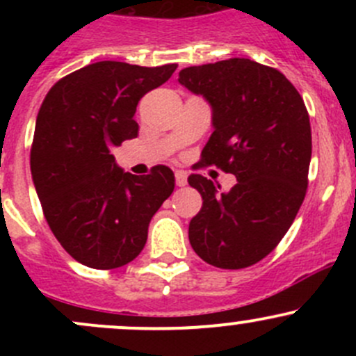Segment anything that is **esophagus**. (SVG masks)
Here are the masks:
<instances>
[{
  "label": "esophagus",
  "mask_w": 356,
  "mask_h": 356,
  "mask_svg": "<svg viewBox=\"0 0 356 356\" xmlns=\"http://www.w3.org/2000/svg\"><path fill=\"white\" fill-rule=\"evenodd\" d=\"M175 184H177L179 188H184V186L188 184V174L182 170L175 172Z\"/></svg>",
  "instance_id": "1"
}]
</instances>
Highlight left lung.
<instances>
[{"instance_id":"obj_1","label":"left lung","mask_w":356,"mask_h":356,"mask_svg":"<svg viewBox=\"0 0 356 356\" xmlns=\"http://www.w3.org/2000/svg\"><path fill=\"white\" fill-rule=\"evenodd\" d=\"M179 82L211 106L213 132L196 167L215 165L238 179L222 193L210 179L189 175L203 198L189 243L213 267H250L284 238L307 195V106L284 74L248 58L182 68Z\"/></svg>"}]
</instances>
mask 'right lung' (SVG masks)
<instances>
[{
    "label": "right lung",
    "mask_w": 356,
    "mask_h": 356,
    "mask_svg": "<svg viewBox=\"0 0 356 356\" xmlns=\"http://www.w3.org/2000/svg\"><path fill=\"white\" fill-rule=\"evenodd\" d=\"M175 68L91 63L60 79L39 108L32 181L51 232L86 267L110 270L134 260L174 191L170 168L156 165L138 177L118 167L110 148L138 136L139 99Z\"/></svg>",
    "instance_id": "1"
}]
</instances>
